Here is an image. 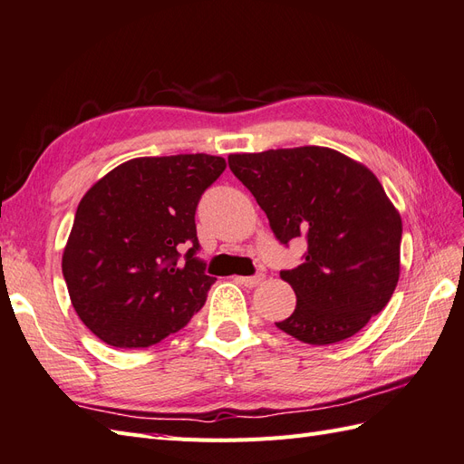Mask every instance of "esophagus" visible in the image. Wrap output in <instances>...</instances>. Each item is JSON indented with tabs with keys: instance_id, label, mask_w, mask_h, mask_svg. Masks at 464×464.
Segmentation results:
<instances>
[{
	"instance_id": "34e87169",
	"label": "esophagus",
	"mask_w": 464,
	"mask_h": 464,
	"mask_svg": "<svg viewBox=\"0 0 464 464\" xmlns=\"http://www.w3.org/2000/svg\"><path fill=\"white\" fill-rule=\"evenodd\" d=\"M265 280V275H256V276H237V282L239 284H243V286H246V288H255V286H258L260 282Z\"/></svg>"
}]
</instances>
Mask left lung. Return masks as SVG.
Listing matches in <instances>:
<instances>
[{
  "label": "left lung",
  "mask_w": 464,
  "mask_h": 464,
  "mask_svg": "<svg viewBox=\"0 0 464 464\" xmlns=\"http://www.w3.org/2000/svg\"><path fill=\"white\" fill-rule=\"evenodd\" d=\"M229 169L282 245L307 243L304 263L280 272L295 310L278 329L331 345L384 310L400 278L401 218L364 164L327 147H295L229 154Z\"/></svg>",
  "instance_id": "left-lung-1"
}]
</instances>
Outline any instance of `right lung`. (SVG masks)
I'll return each mask as SVG.
<instances>
[{"instance_id": "obj_1", "label": "right lung", "mask_w": 464, "mask_h": 464, "mask_svg": "<svg viewBox=\"0 0 464 464\" xmlns=\"http://www.w3.org/2000/svg\"><path fill=\"white\" fill-rule=\"evenodd\" d=\"M225 166L204 152L140 157L82 198L63 275L93 335L117 349L150 347L201 310L216 278L196 256V208Z\"/></svg>"}]
</instances>
